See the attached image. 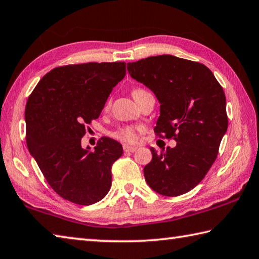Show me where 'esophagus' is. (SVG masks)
Instances as JSON below:
<instances>
[{"mask_svg": "<svg viewBox=\"0 0 259 259\" xmlns=\"http://www.w3.org/2000/svg\"><path fill=\"white\" fill-rule=\"evenodd\" d=\"M123 149H124V151H125V152H131V153H133V152H135V151L137 150V147H136V146L124 145V146H123Z\"/></svg>", "mask_w": 259, "mask_h": 259, "instance_id": "obj_1", "label": "esophagus"}]
</instances>
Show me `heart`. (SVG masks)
I'll return each instance as SVG.
<instances>
[{"label": "heart", "instance_id": "b5f03b06", "mask_svg": "<svg viewBox=\"0 0 259 259\" xmlns=\"http://www.w3.org/2000/svg\"><path fill=\"white\" fill-rule=\"evenodd\" d=\"M141 92V89H136V91L133 92ZM143 131V127L139 125H128V126H123V127H119L116 131H114L112 133V136L114 139L118 140L123 143H128V144H133L139 142L140 140V134Z\"/></svg>", "mask_w": 259, "mask_h": 259}]
</instances>
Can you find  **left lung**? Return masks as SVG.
I'll use <instances>...</instances> for the list:
<instances>
[{
	"label": "left lung",
	"instance_id": "1",
	"mask_svg": "<svg viewBox=\"0 0 259 259\" xmlns=\"http://www.w3.org/2000/svg\"><path fill=\"white\" fill-rule=\"evenodd\" d=\"M127 71L159 100L154 131L177 141L161 153L150 147L145 180L162 196L187 193L213 164L228 127L224 89L208 67L171 55L128 62Z\"/></svg>",
	"mask_w": 259,
	"mask_h": 259
}]
</instances>
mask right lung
I'll return each mask as SVG.
<instances>
[{
  "label": "right lung",
  "mask_w": 259,
  "mask_h": 259,
  "mask_svg": "<svg viewBox=\"0 0 259 259\" xmlns=\"http://www.w3.org/2000/svg\"><path fill=\"white\" fill-rule=\"evenodd\" d=\"M125 73V62L58 67L30 95L26 145L50 187L68 201L96 203L112 186L110 168L122 156V145L104 136L91 151L89 146L82 149L81 137Z\"/></svg>",
  "instance_id": "obj_1"
}]
</instances>
